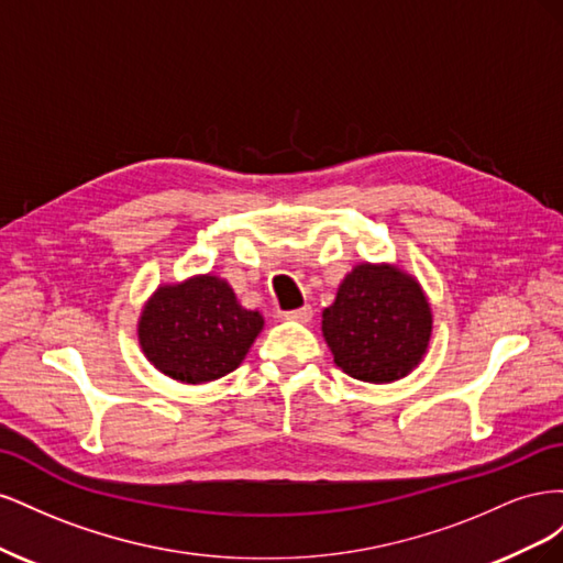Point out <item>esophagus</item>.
<instances>
[{
    "instance_id": "esophagus-1",
    "label": "esophagus",
    "mask_w": 563,
    "mask_h": 563,
    "mask_svg": "<svg viewBox=\"0 0 563 563\" xmlns=\"http://www.w3.org/2000/svg\"><path fill=\"white\" fill-rule=\"evenodd\" d=\"M312 305H302V308H298V310H291V312H284V317L286 319H291V321H302V323H308L310 319H312Z\"/></svg>"
}]
</instances>
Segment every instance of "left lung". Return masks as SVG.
Returning <instances> with one entry per match:
<instances>
[{
	"mask_svg": "<svg viewBox=\"0 0 563 563\" xmlns=\"http://www.w3.org/2000/svg\"><path fill=\"white\" fill-rule=\"evenodd\" d=\"M333 362L364 383L408 376L430 345L432 310L420 284L395 265H356L321 312Z\"/></svg>",
	"mask_w": 563,
	"mask_h": 563,
	"instance_id": "left-lung-1",
	"label": "left lung"
}]
</instances>
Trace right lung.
I'll list each match as a JSON object with an SVG mask.
<instances>
[{"mask_svg":"<svg viewBox=\"0 0 563 563\" xmlns=\"http://www.w3.org/2000/svg\"><path fill=\"white\" fill-rule=\"evenodd\" d=\"M263 323L261 312L242 308L225 279L197 275L152 294L139 319V343L164 376L199 385L240 366Z\"/></svg>","mask_w":563,"mask_h":563,"instance_id":"1","label":"right lung"}]
</instances>
